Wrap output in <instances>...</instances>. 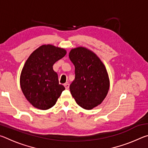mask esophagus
Masks as SVG:
<instances>
[{
	"label": "esophagus",
	"mask_w": 148,
	"mask_h": 148,
	"mask_svg": "<svg viewBox=\"0 0 148 148\" xmlns=\"http://www.w3.org/2000/svg\"><path fill=\"white\" fill-rule=\"evenodd\" d=\"M64 86L65 87V88H66V89H69L70 84H68V83H66V84H64Z\"/></svg>",
	"instance_id": "esophagus-1"
}]
</instances>
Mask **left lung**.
Returning <instances> with one entry per match:
<instances>
[{
    "mask_svg": "<svg viewBox=\"0 0 148 148\" xmlns=\"http://www.w3.org/2000/svg\"><path fill=\"white\" fill-rule=\"evenodd\" d=\"M69 58L75 66V79L70 85L72 96L86 110L101 104L110 88L108 74L103 62L85 47L72 49Z\"/></svg>",
    "mask_w": 148,
    "mask_h": 148,
    "instance_id": "left-lung-1",
    "label": "left lung"
}]
</instances>
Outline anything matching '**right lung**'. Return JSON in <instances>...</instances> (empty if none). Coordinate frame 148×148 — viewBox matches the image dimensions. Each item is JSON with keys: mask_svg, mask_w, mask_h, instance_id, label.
<instances>
[{"mask_svg": "<svg viewBox=\"0 0 148 148\" xmlns=\"http://www.w3.org/2000/svg\"><path fill=\"white\" fill-rule=\"evenodd\" d=\"M66 53L63 48L42 45L30 55L25 63L20 75V86L27 101L36 108H51L65 89L59 84L53 65Z\"/></svg>", "mask_w": 148, "mask_h": 148, "instance_id": "right-lung-1", "label": "right lung"}]
</instances>
